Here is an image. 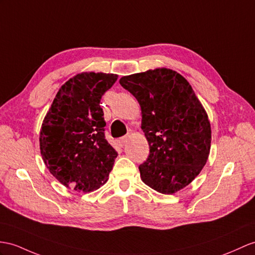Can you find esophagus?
I'll return each instance as SVG.
<instances>
[{
	"label": "esophagus",
	"instance_id": "esophagus-1",
	"mask_svg": "<svg viewBox=\"0 0 255 255\" xmlns=\"http://www.w3.org/2000/svg\"><path fill=\"white\" fill-rule=\"evenodd\" d=\"M128 138H129V135H126V136H123V137H121V138L119 139V144H120L121 146L126 145L127 142H128Z\"/></svg>",
	"mask_w": 255,
	"mask_h": 255
}]
</instances>
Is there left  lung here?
I'll list each match as a JSON object with an SVG mask.
<instances>
[{"label": "left lung", "instance_id": "8db88e82", "mask_svg": "<svg viewBox=\"0 0 255 255\" xmlns=\"http://www.w3.org/2000/svg\"><path fill=\"white\" fill-rule=\"evenodd\" d=\"M137 99L149 156L138 169L146 185L165 195L194 181L210 153L211 127L206 110L184 77L154 69L120 79Z\"/></svg>", "mask_w": 255, "mask_h": 255}]
</instances>
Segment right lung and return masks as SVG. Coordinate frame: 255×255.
Instances as JSON below:
<instances>
[{
    "label": "right lung",
    "mask_w": 255,
    "mask_h": 255,
    "mask_svg": "<svg viewBox=\"0 0 255 255\" xmlns=\"http://www.w3.org/2000/svg\"><path fill=\"white\" fill-rule=\"evenodd\" d=\"M117 79L113 73L77 74L61 86L44 118L42 158L66 187L89 192L107 182L118 152L105 136L99 103Z\"/></svg>",
    "instance_id": "1"
}]
</instances>
